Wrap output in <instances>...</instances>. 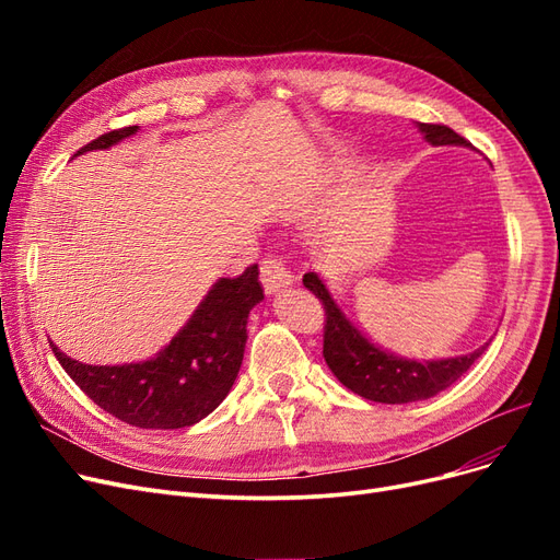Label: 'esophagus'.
<instances>
[{
  "label": "esophagus",
  "instance_id": "esophagus-1",
  "mask_svg": "<svg viewBox=\"0 0 560 560\" xmlns=\"http://www.w3.org/2000/svg\"><path fill=\"white\" fill-rule=\"evenodd\" d=\"M259 278H261V284H264V290H266L268 294H270V292H278V290H282V287L294 282L292 270L287 268V266L282 264V259H278V257H266V259L261 261V266H259Z\"/></svg>",
  "mask_w": 560,
  "mask_h": 560
}]
</instances>
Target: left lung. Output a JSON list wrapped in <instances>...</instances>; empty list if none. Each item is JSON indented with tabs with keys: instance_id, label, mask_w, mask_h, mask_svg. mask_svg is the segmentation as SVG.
I'll list each match as a JSON object with an SVG mask.
<instances>
[{
	"instance_id": "8db88e82",
	"label": "left lung",
	"mask_w": 560,
	"mask_h": 560,
	"mask_svg": "<svg viewBox=\"0 0 560 560\" xmlns=\"http://www.w3.org/2000/svg\"><path fill=\"white\" fill-rule=\"evenodd\" d=\"M432 147H467V140L460 138L455 130L442 124H418ZM303 284L322 301L327 315L325 325V362L331 374L341 381L354 395L381 404H409L430 399L442 393L448 385L460 378L465 371L481 358L488 348L481 346L474 352L457 354L448 360H406L397 358L393 352L381 350L376 343L352 325L346 313L338 308L331 299L327 284L319 280L317 273L303 276Z\"/></svg>"
}]
</instances>
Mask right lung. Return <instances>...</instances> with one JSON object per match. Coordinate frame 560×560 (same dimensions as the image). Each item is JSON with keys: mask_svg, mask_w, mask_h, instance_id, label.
Segmentation results:
<instances>
[{"mask_svg": "<svg viewBox=\"0 0 560 560\" xmlns=\"http://www.w3.org/2000/svg\"><path fill=\"white\" fill-rule=\"evenodd\" d=\"M135 132L138 126L105 132L74 156L109 149ZM261 299L257 264L238 278L217 280L173 341L138 364H81L54 343L50 348L70 378L114 418L144 430L189 428L210 416L233 387L247 343V317Z\"/></svg>", "mask_w": 560, "mask_h": 560, "instance_id": "obj_1", "label": "right lung"}]
</instances>
